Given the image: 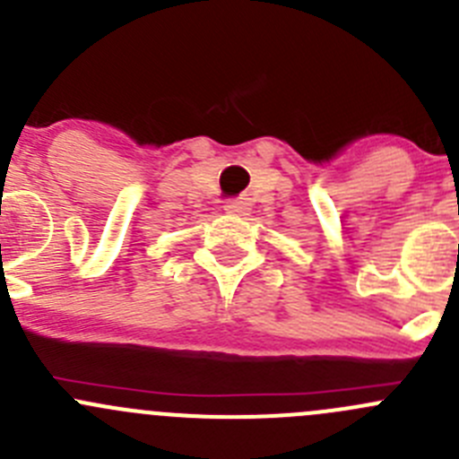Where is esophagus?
Wrapping results in <instances>:
<instances>
[{
  "mask_svg": "<svg viewBox=\"0 0 459 459\" xmlns=\"http://www.w3.org/2000/svg\"><path fill=\"white\" fill-rule=\"evenodd\" d=\"M224 211L229 215H247L251 211V202L248 199H233V202H226Z\"/></svg>",
  "mask_w": 459,
  "mask_h": 459,
  "instance_id": "1",
  "label": "esophagus"
}]
</instances>
